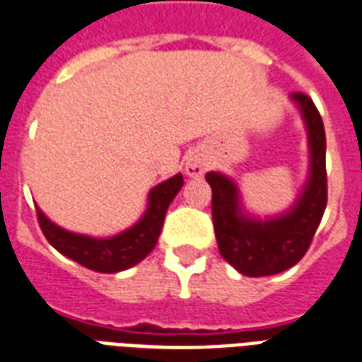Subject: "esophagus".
<instances>
[{
    "instance_id": "obj_1",
    "label": "esophagus",
    "mask_w": 362,
    "mask_h": 362,
    "mask_svg": "<svg viewBox=\"0 0 362 362\" xmlns=\"http://www.w3.org/2000/svg\"><path fill=\"white\" fill-rule=\"evenodd\" d=\"M206 159L201 153H193L186 159V175L192 178H199L206 173Z\"/></svg>"
}]
</instances>
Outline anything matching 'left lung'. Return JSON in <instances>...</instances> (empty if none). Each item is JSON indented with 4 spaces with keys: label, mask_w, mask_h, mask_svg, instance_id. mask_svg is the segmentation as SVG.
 Instances as JSON below:
<instances>
[{
    "label": "left lung",
    "mask_w": 362,
    "mask_h": 362,
    "mask_svg": "<svg viewBox=\"0 0 362 362\" xmlns=\"http://www.w3.org/2000/svg\"><path fill=\"white\" fill-rule=\"evenodd\" d=\"M308 131L310 173L288 211L277 216H252L245 211L239 187L230 176L211 170L212 222L220 255L247 277H266L292 267L308 252L327 209V136L321 114L303 93H292Z\"/></svg>",
    "instance_id": "8db88e82"
}]
</instances>
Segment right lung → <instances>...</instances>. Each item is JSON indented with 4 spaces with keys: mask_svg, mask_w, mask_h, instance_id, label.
Segmentation results:
<instances>
[{
    "mask_svg": "<svg viewBox=\"0 0 362 362\" xmlns=\"http://www.w3.org/2000/svg\"><path fill=\"white\" fill-rule=\"evenodd\" d=\"M184 186L178 173L169 180L157 184L148 193V209L129 230L112 237H90L60 228L37 206V220L47 241L70 260L98 273H117L136 266L156 248L167 209Z\"/></svg>",
    "mask_w": 362,
    "mask_h": 362,
    "instance_id": "right-lung-1",
    "label": "right lung"
}]
</instances>
